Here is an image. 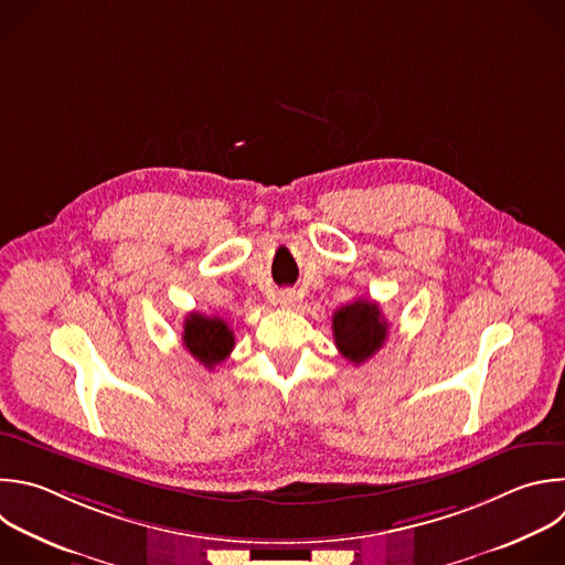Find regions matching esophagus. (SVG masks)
I'll return each instance as SVG.
<instances>
[{
    "mask_svg": "<svg viewBox=\"0 0 565 565\" xmlns=\"http://www.w3.org/2000/svg\"><path fill=\"white\" fill-rule=\"evenodd\" d=\"M277 301H279V306H281V308H288V310H290V308L295 306V301H297V295H295V290L286 288V290H281V292H279Z\"/></svg>",
    "mask_w": 565,
    "mask_h": 565,
    "instance_id": "1",
    "label": "esophagus"
}]
</instances>
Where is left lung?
Instances as JSON below:
<instances>
[{
  "mask_svg": "<svg viewBox=\"0 0 565 565\" xmlns=\"http://www.w3.org/2000/svg\"><path fill=\"white\" fill-rule=\"evenodd\" d=\"M332 337L334 345L348 361L363 363L386 343L388 321L382 317L380 303L356 299L334 310Z\"/></svg>",
  "mask_w": 565,
  "mask_h": 565,
  "instance_id": "1",
  "label": "left lung"
}]
</instances>
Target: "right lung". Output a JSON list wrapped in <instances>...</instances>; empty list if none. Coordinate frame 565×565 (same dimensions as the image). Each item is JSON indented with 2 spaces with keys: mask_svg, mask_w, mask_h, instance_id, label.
<instances>
[{
  "mask_svg": "<svg viewBox=\"0 0 565 565\" xmlns=\"http://www.w3.org/2000/svg\"><path fill=\"white\" fill-rule=\"evenodd\" d=\"M181 339L185 350L206 367L222 363L235 348V337L228 323L220 317H206L200 312L185 317Z\"/></svg>",
  "mask_w": 565,
  "mask_h": 565,
  "instance_id": "add662e5",
  "label": "right lung"
}]
</instances>
